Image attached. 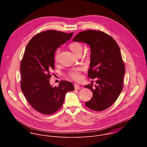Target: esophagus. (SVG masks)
<instances>
[{
	"label": "esophagus",
	"instance_id": "34e87169",
	"mask_svg": "<svg viewBox=\"0 0 147 147\" xmlns=\"http://www.w3.org/2000/svg\"><path fill=\"white\" fill-rule=\"evenodd\" d=\"M74 88L76 90H80L81 88V87L79 86L78 84H74Z\"/></svg>",
	"mask_w": 147,
	"mask_h": 147
}]
</instances>
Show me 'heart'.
Returning a JSON list of instances; mask_svg holds the SVG:
<instances>
[{
  "label": "heart",
  "mask_w": 147,
  "mask_h": 147,
  "mask_svg": "<svg viewBox=\"0 0 147 147\" xmlns=\"http://www.w3.org/2000/svg\"><path fill=\"white\" fill-rule=\"evenodd\" d=\"M69 48L73 52L74 55H77V53L82 52V45L80 42H71L69 45ZM59 54V51L57 50L56 52L55 55V60L56 61H57L58 59ZM82 69L81 67H77V68L73 69L69 72L68 76L70 78H72L73 80H80L81 78V72L82 71Z\"/></svg>",
  "instance_id": "obj_1"
}]
</instances>
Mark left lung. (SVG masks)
Here are the masks:
<instances>
[{"label": "left lung", "instance_id": "1", "mask_svg": "<svg viewBox=\"0 0 147 147\" xmlns=\"http://www.w3.org/2000/svg\"><path fill=\"white\" fill-rule=\"evenodd\" d=\"M73 41L86 43L91 49L88 74L89 78H96V84L95 88L92 84L84 86L92 92V98L85 103L86 106L95 111L105 110L116 100L123 88L125 66L119 47L112 36L96 30L80 32Z\"/></svg>", "mask_w": 147, "mask_h": 147}]
</instances>
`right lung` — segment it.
<instances>
[{"instance_id": "obj_1", "label": "right lung", "mask_w": 147, "mask_h": 147, "mask_svg": "<svg viewBox=\"0 0 147 147\" xmlns=\"http://www.w3.org/2000/svg\"><path fill=\"white\" fill-rule=\"evenodd\" d=\"M73 35L47 30L35 35L26 47L20 64L21 89L30 105L42 114L57 111L66 93L74 90L73 84L67 81H60L59 86L54 87L49 82L55 69V52Z\"/></svg>"}]
</instances>
